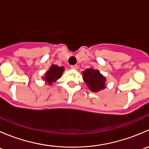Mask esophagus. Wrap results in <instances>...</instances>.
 I'll return each instance as SVG.
<instances>
[{"mask_svg":"<svg viewBox=\"0 0 149 149\" xmlns=\"http://www.w3.org/2000/svg\"><path fill=\"white\" fill-rule=\"evenodd\" d=\"M70 68H71L72 69H77L78 65H70Z\"/></svg>","mask_w":149,"mask_h":149,"instance_id":"obj_1","label":"esophagus"}]
</instances>
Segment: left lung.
<instances>
[{"instance_id":"8db88e82","label":"left lung","mask_w":149,"mask_h":149,"mask_svg":"<svg viewBox=\"0 0 149 149\" xmlns=\"http://www.w3.org/2000/svg\"><path fill=\"white\" fill-rule=\"evenodd\" d=\"M82 74L84 81L91 91L97 92L105 88L106 79L98 70H94L92 68L86 69Z\"/></svg>"}]
</instances>
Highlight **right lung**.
I'll use <instances>...</instances> for the list:
<instances>
[{"label": "right lung", "instance_id": "add662e5", "mask_svg": "<svg viewBox=\"0 0 149 149\" xmlns=\"http://www.w3.org/2000/svg\"><path fill=\"white\" fill-rule=\"evenodd\" d=\"M63 67H59L56 65H52L49 68V70L46 73L45 79L48 82L49 85L52 84V82L55 81L61 77L63 73Z\"/></svg>", "mask_w": 149, "mask_h": 149}]
</instances>
